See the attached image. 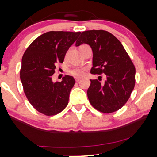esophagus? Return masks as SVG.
Here are the masks:
<instances>
[{
    "instance_id": "34e87169",
    "label": "esophagus",
    "mask_w": 157,
    "mask_h": 157,
    "mask_svg": "<svg viewBox=\"0 0 157 157\" xmlns=\"http://www.w3.org/2000/svg\"><path fill=\"white\" fill-rule=\"evenodd\" d=\"M75 81H76V82H79L80 80V78H79V77H75Z\"/></svg>"
}]
</instances>
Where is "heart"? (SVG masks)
<instances>
[{"mask_svg":"<svg viewBox=\"0 0 157 157\" xmlns=\"http://www.w3.org/2000/svg\"><path fill=\"white\" fill-rule=\"evenodd\" d=\"M85 73V69L82 68H73L70 71V74L75 77H82Z\"/></svg>","mask_w":157,"mask_h":157,"instance_id":"b5f03b06","label":"heart"}]
</instances>
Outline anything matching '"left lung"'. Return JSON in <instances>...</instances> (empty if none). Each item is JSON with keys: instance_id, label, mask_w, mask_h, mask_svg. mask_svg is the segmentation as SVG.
I'll use <instances>...</instances> for the list:
<instances>
[{"instance_id": "1", "label": "left lung", "mask_w": 157, "mask_h": 157, "mask_svg": "<svg viewBox=\"0 0 157 157\" xmlns=\"http://www.w3.org/2000/svg\"><path fill=\"white\" fill-rule=\"evenodd\" d=\"M89 44L93 52L94 75L105 74L101 83L90 80L87 91L91 105L100 112L109 113L120 109L128 100L135 86L136 69L120 41L104 30H89L81 33L76 46Z\"/></svg>"}]
</instances>
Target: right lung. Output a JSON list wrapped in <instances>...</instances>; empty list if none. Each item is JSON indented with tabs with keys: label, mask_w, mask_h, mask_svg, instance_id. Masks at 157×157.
I'll return each instance as SVG.
<instances>
[{
	"label": "right lung",
	"mask_w": 157,
	"mask_h": 157,
	"mask_svg": "<svg viewBox=\"0 0 157 157\" xmlns=\"http://www.w3.org/2000/svg\"><path fill=\"white\" fill-rule=\"evenodd\" d=\"M80 35V32H46L23 54L20 72L23 91L31 105L43 114H57L68 105L75 80L66 75L61 82H53L52 76L56 63L63 62L68 49Z\"/></svg>",
	"instance_id": "1"
}]
</instances>
